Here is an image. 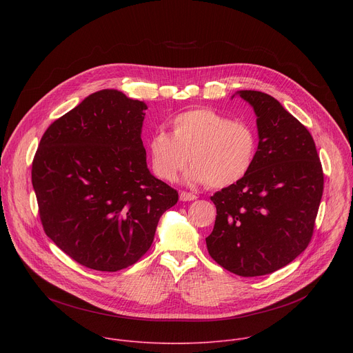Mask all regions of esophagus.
I'll return each mask as SVG.
<instances>
[{"label": "esophagus", "instance_id": "34e87169", "mask_svg": "<svg viewBox=\"0 0 353 353\" xmlns=\"http://www.w3.org/2000/svg\"><path fill=\"white\" fill-rule=\"evenodd\" d=\"M194 199H196V195L195 194H192V192H187V191H181L180 192V201H194Z\"/></svg>", "mask_w": 353, "mask_h": 353}]
</instances>
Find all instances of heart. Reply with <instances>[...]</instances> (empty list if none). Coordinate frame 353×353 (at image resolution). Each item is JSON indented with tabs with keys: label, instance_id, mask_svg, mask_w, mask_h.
Here are the masks:
<instances>
[{
	"label": "heart",
	"instance_id": "obj_1",
	"mask_svg": "<svg viewBox=\"0 0 353 353\" xmlns=\"http://www.w3.org/2000/svg\"><path fill=\"white\" fill-rule=\"evenodd\" d=\"M148 149L159 179L174 181L190 159L187 183L222 188L239 183L253 169L259 135L247 121L232 120L212 109H194L173 119L172 134L157 130Z\"/></svg>",
	"mask_w": 353,
	"mask_h": 353
}]
</instances>
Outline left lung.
I'll return each instance as SVG.
<instances>
[{
	"instance_id": "1",
	"label": "left lung",
	"mask_w": 353,
	"mask_h": 353,
	"mask_svg": "<svg viewBox=\"0 0 353 353\" xmlns=\"http://www.w3.org/2000/svg\"><path fill=\"white\" fill-rule=\"evenodd\" d=\"M254 109L259 154L248 174L211 196L216 207L210 256L240 276L271 274L309 245L324 188L316 143L278 100L237 90Z\"/></svg>"
}]
</instances>
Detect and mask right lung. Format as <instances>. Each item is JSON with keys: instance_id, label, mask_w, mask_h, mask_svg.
Instances as JSON below:
<instances>
[{"instance_id": "obj_1", "label": "right lung", "mask_w": 353, "mask_h": 353, "mask_svg": "<svg viewBox=\"0 0 353 353\" xmlns=\"http://www.w3.org/2000/svg\"><path fill=\"white\" fill-rule=\"evenodd\" d=\"M148 106L116 89L85 97L43 134L32 184L46 234L72 260L116 272L135 264L179 192L146 165Z\"/></svg>"}]
</instances>
